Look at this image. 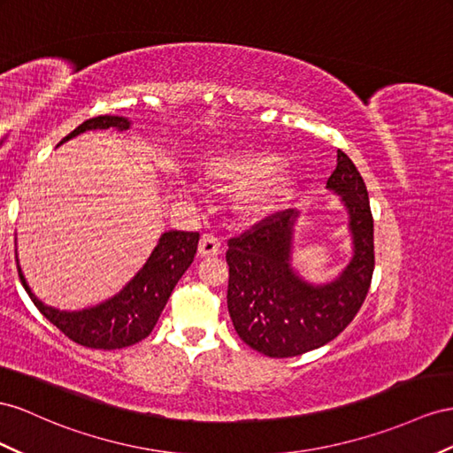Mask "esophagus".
Listing matches in <instances>:
<instances>
[{"mask_svg":"<svg viewBox=\"0 0 453 453\" xmlns=\"http://www.w3.org/2000/svg\"><path fill=\"white\" fill-rule=\"evenodd\" d=\"M222 250V241L214 234H204L199 242V254L201 257H214Z\"/></svg>","mask_w":453,"mask_h":453,"instance_id":"esophagus-1","label":"esophagus"}]
</instances>
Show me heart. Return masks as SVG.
I'll return each mask as SVG.
<instances>
[{
    "label": "heart",
    "mask_w": 453,
    "mask_h": 453,
    "mask_svg": "<svg viewBox=\"0 0 453 453\" xmlns=\"http://www.w3.org/2000/svg\"><path fill=\"white\" fill-rule=\"evenodd\" d=\"M283 158L273 150H239L206 158L201 176L218 188H252L242 195L245 212L260 214L270 211L291 195L296 176L291 168H281Z\"/></svg>",
    "instance_id": "b5f03b06"
}]
</instances>
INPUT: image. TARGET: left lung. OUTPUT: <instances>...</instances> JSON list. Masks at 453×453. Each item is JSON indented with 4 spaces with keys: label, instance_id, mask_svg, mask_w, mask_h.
<instances>
[{
    "label": "left lung",
    "instance_id": "left-lung-1",
    "mask_svg": "<svg viewBox=\"0 0 453 453\" xmlns=\"http://www.w3.org/2000/svg\"><path fill=\"white\" fill-rule=\"evenodd\" d=\"M350 212L354 258L337 281L311 287L288 265L291 208L262 218L227 241V310L242 342L270 357H293L331 342L362 308L375 268L373 214L354 162L337 150L327 180Z\"/></svg>",
    "mask_w": 453,
    "mask_h": 453
}]
</instances>
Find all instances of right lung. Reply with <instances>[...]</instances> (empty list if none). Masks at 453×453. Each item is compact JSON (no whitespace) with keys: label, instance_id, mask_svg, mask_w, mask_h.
I'll list each match as a JSON object with an SVG mask.
<instances>
[{"label":"right lung","instance_id":"1","mask_svg":"<svg viewBox=\"0 0 453 453\" xmlns=\"http://www.w3.org/2000/svg\"><path fill=\"white\" fill-rule=\"evenodd\" d=\"M96 127H103V130L114 127V130L122 132L130 127V122L122 116H94V119L80 124L61 143L86 130H96ZM199 237L201 235L196 231H166L143 265V270L119 295L107 303L82 311H59L45 306L30 293L20 270L19 280L32 298L34 306L40 310V314L48 318L68 339L86 348H96V350H116V348L132 346L149 337L168 303L173 287L191 265Z\"/></svg>","mask_w":453,"mask_h":453}]
</instances>
